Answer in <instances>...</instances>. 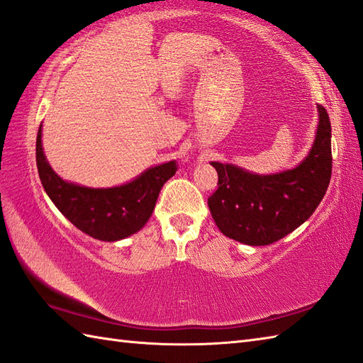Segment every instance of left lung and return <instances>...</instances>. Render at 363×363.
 <instances>
[{"instance_id": "obj_1", "label": "left lung", "mask_w": 363, "mask_h": 363, "mask_svg": "<svg viewBox=\"0 0 363 363\" xmlns=\"http://www.w3.org/2000/svg\"><path fill=\"white\" fill-rule=\"evenodd\" d=\"M318 127L309 154L294 169L259 175L211 161L219 182L208 206L225 236L247 245H269L300 227L315 211L333 172L331 121L317 104Z\"/></svg>"}]
</instances>
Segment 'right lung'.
<instances>
[{
  "label": "right lung",
  "mask_w": 363,
  "mask_h": 363,
  "mask_svg": "<svg viewBox=\"0 0 363 363\" xmlns=\"http://www.w3.org/2000/svg\"><path fill=\"white\" fill-rule=\"evenodd\" d=\"M37 169L46 194L67 219L85 235L115 242L140 231L150 219L163 184L177 171L175 161L149 167L132 182L113 188H86L65 182L52 171L42 146L35 144Z\"/></svg>",
  "instance_id": "right-lung-1"
}]
</instances>
